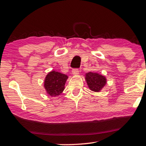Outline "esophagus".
Masks as SVG:
<instances>
[{
	"instance_id": "esophagus-1",
	"label": "esophagus",
	"mask_w": 146,
	"mask_h": 146,
	"mask_svg": "<svg viewBox=\"0 0 146 146\" xmlns=\"http://www.w3.org/2000/svg\"><path fill=\"white\" fill-rule=\"evenodd\" d=\"M79 73V70L78 69H73L72 70V74L73 75H77Z\"/></svg>"
}]
</instances>
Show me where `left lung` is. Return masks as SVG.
<instances>
[{"instance_id": "8db88e82", "label": "left lung", "mask_w": 146, "mask_h": 146, "mask_svg": "<svg viewBox=\"0 0 146 146\" xmlns=\"http://www.w3.org/2000/svg\"><path fill=\"white\" fill-rule=\"evenodd\" d=\"M85 79L89 89L94 92H100L107 83L106 76L98 73H86Z\"/></svg>"}]
</instances>
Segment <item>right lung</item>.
Listing matches in <instances>:
<instances>
[{
    "label": "right lung",
    "mask_w": 146,
    "mask_h": 146,
    "mask_svg": "<svg viewBox=\"0 0 146 146\" xmlns=\"http://www.w3.org/2000/svg\"><path fill=\"white\" fill-rule=\"evenodd\" d=\"M68 76L55 70L51 71L44 79V88L51 97H58L65 89V84Z\"/></svg>",
    "instance_id": "right-lung-1"
}]
</instances>
